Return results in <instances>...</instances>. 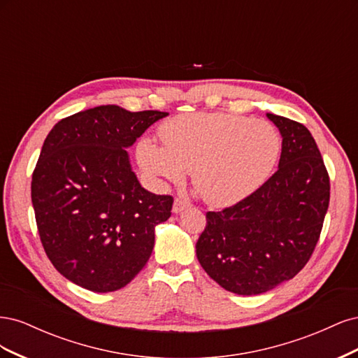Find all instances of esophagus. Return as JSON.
<instances>
[{
	"label": "esophagus",
	"mask_w": 358,
	"mask_h": 358,
	"mask_svg": "<svg viewBox=\"0 0 358 358\" xmlns=\"http://www.w3.org/2000/svg\"><path fill=\"white\" fill-rule=\"evenodd\" d=\"M189 206H191V204H189L187 200H183V199H176V200H175V203H173V212H175V213H180L182 210L188 209Z\"/></svg>",
	"instance_id": "34e87169"
}]
</instances>
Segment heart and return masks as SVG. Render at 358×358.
<instances>
[{"label": "heart", "mask_w": 358, "mask_h": 358, "mask_svg": "<svg viewBox=\"0 0 358 358\" xmlns=\"http://www.w3.org/2000/svg\"><path fill=\"white\" fill-rule=\"evenodd\" d=\"M164 146L143 137L136 154L157 188L179 183L191 171L203 199L216 208L251 196L275 169L280 136L263 119L229 113H187L159 127Z\"/></svg>", "instance_id": "heart-1"}]
</instances>
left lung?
Returning a JSON list of instances; mask_svg holds the SVG:
<instances>
[{
    "label": "left lung",
    "instance_id": "left-lung-1",
    "mask_svg": "<svg viewBox=\"0 0 358 358\" xmlns=\"http://www.w3.org/2000/svg\"><path fill=\"white\" fill-rule=\"evenodd\" d=\"M282 152L275 175L242 201L206 213L197 258L216 284L241 296L262 294L294 278L320 239L330 179L309 129L267 113Z\"/></svg>",
    "mask_w": 358,
    "mask_h": 358
}]
</instances>
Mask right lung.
Here are the masks:
<instances>
[{
	"instance_id": "right-lung-1",
	"label": "right lung",
	"mask_w": 358,
	"mask_h": 358,
	"mask_svg": "<svg viewBox=\"0 0 358 358\" xmlns=\"http://www.w3.org/2000/svg\"><path fill=\"white\" fill-rule=\"evenodd\" d=\"M167 115L99 106L61 119L48 134L31 200L46 255L73 284L116 291L148 263L173 197L140 185L127 148Z\"/></svg>"
}]
</instances>
